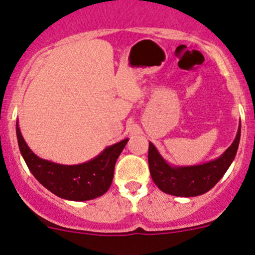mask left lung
I'll list each match as a JSON object with an SVG mask.
<instances>
[{"instance_id":"obj_1","label":"left lung","mask_w":255,"mask_h":255,"mask_svg":"<svg viewBox=\"0 0 255 255\" xmlns=\"http://www.w3.org/2000/svg\"><path fill=\"white\" fill-rule=\"evenodd\" d=\"M241 121L233 144L216 159L194 165H175L166 162L152 142L148 145V166L158 188L175 197L191 198L205 194L223 177L238 152Z\"/></svg>"}]
</instances>
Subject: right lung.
Masks as SVG:
<instances>
[{"instance_id": "right-lung-1", "label": "right lung", "mask_w": 255, "mask_h": 255, "mask_svg": "<svg viewBox=\"0 0 255 255\" xmlns=\"http://www.w3.org/2000/svg\"><path fill=\"white\" fill-rule=\"evenodd\" d=\"M16 137L26 165L38 182L57 197L71 201H86L102 197L110 188L116 160L128 141V137L105 147L98 156L74 165L58 164L38 157L26 144L19 122Z\"/></svg>"}]
</instances>
